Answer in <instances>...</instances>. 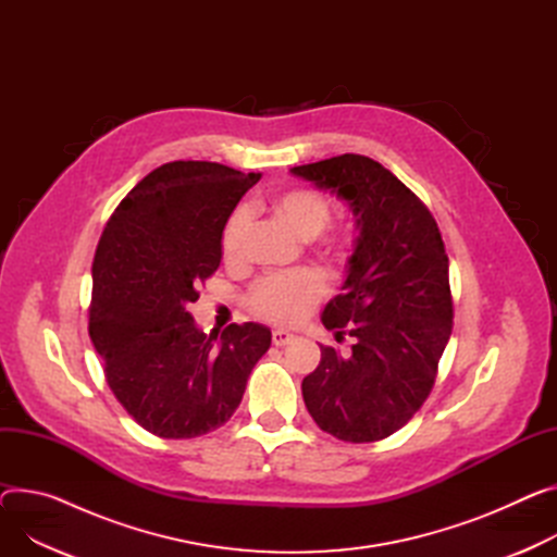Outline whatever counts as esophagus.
Here are the masks:
<instances>
[{
  "label": "esophagus",
  "instance_id": "esophagus-1",
  "mask_svg": "<svg viewBox=\"0 0 557 557\" xmlns=\"http://www.w3.org/2000/svg\"><path fill=\"white\" fill-rule=\"evenodd\" d=\"M292 341H294V334L292 332H287V330H274L272 332V344L274 346H287V344H292Z\"/></svg>",
  "mask_w": 557,
  "mask_h": 557
}]
</instances>
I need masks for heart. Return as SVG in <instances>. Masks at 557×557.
<instances>
[{
    "label": "heart",
    "instance_id": "obj_1",
    "mask_svg": "<svg viewBox=\"0 0 557 557\" xmlns=\"http://www.w3.org/2000/svg\"><path fill=\"white\" fill-rule=\"evenodd\" d=\"M274 216L301 240L317 238L332 219L330 200L308 187H294L276 194L270 200ZM249 227V216L245 209L232 211L223 232H221V251L227 263L238 261L243 240ZM321 251L330 261H346L352 253V238L336 234L321 240ZM327 285L319 272L298 270L292 274L261 278L249 292V308L253 314L268 319L272 323H296L304 319L325 296Z\"/></svg>",
    "mask_w": 557,
    "mask_h": 557
}]
</instances>
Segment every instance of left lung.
<instances>
[{
    "mask_svg": "<svg viewBox=\"0 0 557 557\" xmlns=\"http://www.w3.org/2000/svg\"><path fill=\"white\" fill-rule=\"evenodd\" d=\"M346 200L357 243L344 292L321 321L352 352L321 346V363L304 383V401L321 431L368 444L404 428L431 395L453 332L448 256L428 207L372 158L344 153L289 169Z\"/></svg>",
    "mask_w": 557,
    "mask_h": 557,
    "instance_id": "1",
    "label": "left lung"
}]
</instances>
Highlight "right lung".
<instances>
[{
    "mask_svg": "<svg viewBox=\"0 0 557 557\" xmlns=\"http://www.w3.org/2000/svg\"><path fill=\"white\" fill-rule=\"evenodd\" d=\"M259 181L219 162H166L126 194L100 236L89 334L115 399L156 437L216 431L272 344L261 323L207 336L187 312L221 265L227 219Z\"/></svg>",
    "mask_w": 557,
    "mask_h": 557,
    "instance_id": "right-lung-1",
    "label": "right lung"
}]
</instances>
